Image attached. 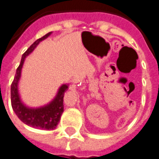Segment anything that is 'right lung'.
I'll list each match as a JSON object with an SVG mask.
<instances>
[{
    "mask_svg": "<svg viewBox=\"0 0 159 159\" xmlns=\"http://www.w3.org/2000/svg\"><path fill=\"white\" fill-rule=\"evenodd\" d=\"M51 33L52 32H49L42 38L36 40L22 55L20 65L16 70L15 78L11 84V104L16 116L27 125L43 129H56L63 112V97L66 90L69 89V84H62L58 89L57 96L49 103L39 108H30L21 102L18 91V84L25 58L36 48L39 43L48 37Z\"/></svg>",
    "mask_w": 159,
    "mask_h": 159,
    "instance_id": "add662e5",
    "label": "right lung"
}]
</instances>
